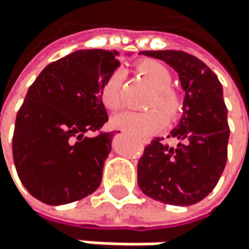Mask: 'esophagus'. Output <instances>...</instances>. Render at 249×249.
<instances>
[{"label": "esophagus", "mask_w": 249, "mask_h": 249, "mask_svg": "<svg viewBox=\"0 0 249 249\" xmlns=\"http://www.w3.org/2000/svg\"><path fill=\"white\" fill-rule=\"evenodd\" d=\"M145 143H148V140H145Z\"/></svg>", "instance_id": "1"}]
</instances>
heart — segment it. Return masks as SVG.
<instances>
[{"label": "heart", "mask_w": 249, "mask_h": 249, "mask_svg": "<svg viewBox=\"0 0 249 249\" xmlns=\"http://www.w3.org/2000/svg\"><path fill=\"white\" fill-rule=\"evenodd\" d=\"M136 71L154 88L146 107L143 112H124L113 118V125L128 131L136 137H148L157 133L164 118L172 122L178 119L184 109V97L178 89L172 88V73L167 67L157 59H143L136 64ZM101 101L109 110L122 107V73L115 70L101 87Z\"/></svg>", "instance_id": "b5f03b06"}]
</instances>
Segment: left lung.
<instances>
[{"label":"left lung","instance_id":"8db88e82","mask_svg":"<svg viewBox=\"0 0 249 249\" xmlns=\"http://www.w3.org/2000/svg\"><path fill=\"white\" fill-rule=\"evenodd\" d=\"M178 71L185 91L184 116L169 139L160 137L143 149L137 182L148 197L166 205L190 206L203 200L218 184L227 162L230 128L223 87L198 58L182 51H143Z\"/></svg>","mask_w":249,"mask_h":249}]
</instances>
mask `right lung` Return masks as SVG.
<instances>
[{
	"label": "right lung",
	"mask_w": 249,
	"mask_h": 249,
	"mask_svg": "<svg viewBox=\"0 0 249 249\" xmlns=\"http://www.w3.org/2000/svg\"><path fill=\"white\" fill-rule=\"evenodd\" d=\"M116 52L77 51L52 64L28 89L12 142L18 176L46 205H65L92 194L101 182L113 131L101 87L119 65ZM92 134V136H88Z\"/></svg>",
	"instance_id": "obj_1"
}]
</instances>
